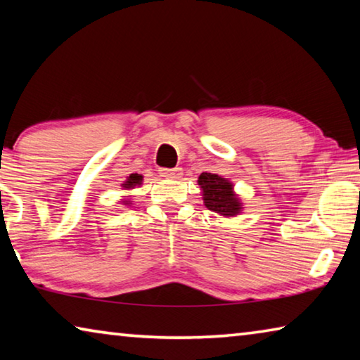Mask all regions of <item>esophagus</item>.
I'll list each match as a JSON object with an SVG mask.
<instances>
[{"instance_id":"obj_1","label":"esophagus","mask_w":360,"mask_h":360,"mask_svg":"<svg viewBox=\"0 0 360 360\" xmlns=\"http://www.w3.org/2000/svg\"><path fill=\"white\" fill-rule=\"evenodd\" d=\"M160 176L168 179H179L182 176V169L181 168H160Z\"/></svg>"}]
</instances>
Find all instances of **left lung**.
<instances>
[{"label": "left lung", "mask_w": 360, "mask_h": 360, "mask_svg": "<svg viewBox=\"0 0 360 360\" xmlns=\"http://www.w3.org/2000/svg\"><path fill=\"white\" fill-rule=\"evenodd\" d=\"M198 184L203 188L205 206L208 210L222 216H235L241 211V203L231 191L233 186L227 179L221 178L219 174L202 173Z\"/></svg>", "instance_id": "8db88e82"}]
</instances>
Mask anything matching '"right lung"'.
I'll use <instances>...</instances> for the list:
<instances>
[{"label": "right lung", "instance_id": "right-lung-1", "mask_svg": "<svg viewBox=\"0 0 360 360\" xmlns=\"http://www.w3.org/2000/svg\"><path fill=\"white\" fill-rule=\"evenodd\" d=\"M143 182V176L141 174H130L129 176V179H127V182H125V187L127 188H131V187H135V186H139ZM125 205H130V203H125Z\"/></svg>", "mask_w": 360, "mask_h": 360}]
</instances>
